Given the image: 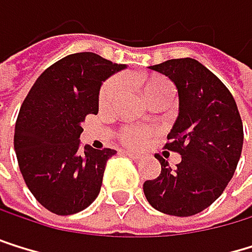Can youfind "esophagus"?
Instances as JSON below:
<instances>
[{
    "label": "esophagus",
    "instance_id": "34e87169",
    "mask_svg": "<svg viewBox=\"0 0 252 252\" xmlns=\"http://www.w3.org/2000/svg\"><path fill=\"white\" fill-rule=\"evenodd\" d=\"M125 154H127L128 157H131L133 160H137V161L143 158V157H142L140 154H136V153H131V151H127V153H125Z\"/></svg>",
    "mask_w": 252,
    "mask_h": 252
}]
</instances>
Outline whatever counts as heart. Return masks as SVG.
I'll return each mask as SVG.
<instances>
[{"instance_id": "heart-1", "label": "heart", "mask_w": 252, "mask_h": 252, "mask_svg": "<svg viewBox=\"0 0 252 252\" xmlns=\"http://www.w3.org/2000/svg\"><path fill=\"white\" fill-rule=\"evenodd\" d=\"M124 84L121 78H110L105 81L99 92V105L102 109H109L115 101L121 96ZM142 94L147 101H151L157 96L172 95V84L169 80L160 75H151L142 81ZM150 137V131L139 127H125L121 131V140L131 148H142Z\"/></svg>"}]
</instances>
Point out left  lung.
Masks as SVG:
<instances>
[{
	"label": "left lung",
	"instance_id": "1",
	"mask_svg": "<svg viewBox=\"0 0 252 252\" xmlns=\"http://www.w3.org/2000/svg\"><path fill=\"white\" fill-rule=\"evenodd\" d=\"M150 69L166 75L178 91V115L166 148L181 161L172 169L160 157V175L143 183L150 204L166 215L192 216L215 202L233 178L244 145L236 101L198 60L172 59Z\"/></svg>",
	"mask_w": 252,
	"mask_h": 252
}]
</instances>
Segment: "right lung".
<instances>
[{
    "mask_svg": "<svg viewBox=\"0 0 252 252\" xmlns=\"http://www.w3.org/2000/svg\"><path fill=\"white\" fill-rule=\"evenodd\" d=\"M127 64L77 53L45 69L24 99L15 125V153L25 185L56 215H74L96 199L115 150L83 148L81 124L98 113L99 89Z\"/></svg>",
    "mask_w": 252,
    "mask_h": 252,
    "instance_id": "obj_1",
    "label": "right lung"
}]
</instances>
